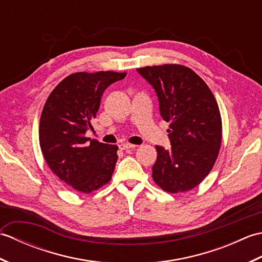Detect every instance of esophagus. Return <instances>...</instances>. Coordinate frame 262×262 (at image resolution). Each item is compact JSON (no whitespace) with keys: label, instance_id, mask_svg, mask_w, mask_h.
<instances>
[{"label":"esophagus","instance_id":"34e87169","mask_svg":"<svg viewBox=\"0 0 262 262\" xmlns=\"http://www.w3.org/2000/svg\"><path fill=\"white\" fill-rule=\"evenodd\" d=\"M119 147H120V149H124V151H127V149H133V148H135V147H136V145H132V144L124 143V144H120Z\"/></svg>","mask_w":262,"mask_h":262}]
</instances>
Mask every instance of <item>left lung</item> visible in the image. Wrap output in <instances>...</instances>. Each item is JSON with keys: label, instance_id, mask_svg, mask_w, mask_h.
<instances>
[{"label": "left lung", "instance_id": "8db88e82", "mask_svg": "<svg viewBox=\"0 0 262 262\" xmlns=\"http://www.w3.org/2000/svg\"><path fill=\"white\" fill-rule=\"evenodd\" d=\"M137 72L153 86L161 117L170 122L171 147L157 146L153 180L171 193L191 190L208 176L221 148L222 119L214 94L186 66H146Z\"/></svg>", "mask_w": 262, "mask_h": 262}]
</instances>
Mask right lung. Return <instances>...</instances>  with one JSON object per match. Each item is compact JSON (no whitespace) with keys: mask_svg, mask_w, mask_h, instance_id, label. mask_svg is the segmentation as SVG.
Listing matches in <instances>:
<instances>
[{"mask_svg":"<svg viewBox=\"0 0 262 262\" xmlns=\"http://www.w3.org/2000/svg\"><path fill=\"white\" fill-rule=\"evenodd\" d=\"M126 73L96 72L71 74L49 94L39 124V144L49 168L66 185L90 193L111 179L117 145L87 142L102 93Z\"/></svg>","mask_w":262,"mask_h":262,"instance_id":"right-lung-1","label":"right lung"}]
</instances>
